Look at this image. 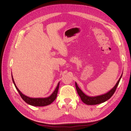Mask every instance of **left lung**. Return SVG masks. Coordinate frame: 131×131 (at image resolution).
I'll return each instance as SVG.
<instances>
[{
	"instance_id": "8db88e82",
	"label": "left lung",
	"mask_w": 131,
	"mask_h": 131,
	"mask_svg": "<svg viewBox=\"0 0 131 131\" xmlns=\"http://www.w3.org/2000/svg\"><path fill=\"white\" fill-rule=\"evenodd\" d=\"M122 76V74L120 78L119 79L118 81L117 82V83L115 85V86H114V87L112 88L110 91H108L107 93L105 94L99 95V96H96V97L87 96V95L85 94L83 92H82L81 90L79 88L77 82H75V86H76L77 93H78L79 96L80 97V98L82 101V102L84 103L85 104L87 105H95V104H100V103L105 102L106 101L108 100V99H109L110 97L113 95V94L115 93L116 90L117 86L119 83V81H120Z\"/></svg>"
}]
</instances>
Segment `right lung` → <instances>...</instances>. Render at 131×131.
Here are the masks:
<instances>
[{"label":"right lung","instance_id":"right-lung-1","mask_svg":"<svg viewBox=\"0 0 131 131\" xmlns=\"http://www.w3.org/2000/svg\"><path fill=\"white\" fill-rule=\"evenodd\" d=\"M12 81L13 82L15 86L16 89L17 90V91L19 93L20 96L21 97V98L23 99L27 103H28V104L31 105V106H47V105L50 104L51 103H53L54 102V100L56 99L57 95H58V90H59V82L58 84V86L56 89H55L54 91L53 92L50 96H49V97H47V98H30V97H28L26 96V95H24L23 93H21V91H19V89L17 88V86H16L15 84L14 78L12 77Z\"/></svg>","mask_w":131,"mask_h":131}]
</instances>
